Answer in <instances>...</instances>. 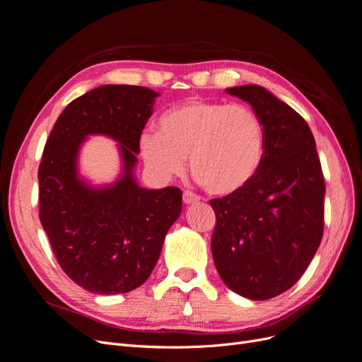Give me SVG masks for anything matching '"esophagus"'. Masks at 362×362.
I'll return each mask as SVG.
<instances>
[{"label":"esophagus","instance_id":"esophagus-1","mask_svg":"<svg viewBox=\"0 0 362 362\" xmlns=\"http://www.w3.org/2000/svg\"><path fill=\"white\" fill-rule=\"evenodd\" d=\"M199 199H201V196H198V194L190 192V190H185V192L182 193V201H184V204H187V205L198 202Z\"/></svg>","mask_w":362,"mask_h":362}]
</instances>
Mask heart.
<instances>
[{"label": "heart", "instance_id": "b5f03b06", "mask_svg": "<svg viewBox=\"0 0 362 362\" xmlns=\"http://www.w3.org/2000/svg\"><path fill=\"white\" fill-rule=\"evenodd\" d=\"M148 168L169 180L190 158L193 178L213 194L245 189L266 156V128L247 105L190 100L158 119V133L140 137Z\"/></svg>", "mask_w": 362, "mask_h": 362}]
</instances>
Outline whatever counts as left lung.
Returning <instances> with one entry per match:
<instances>
[{"mask_svg": "<svg viewBox=\"0 0 362 362\" xmlns=\"http://www.w3.org/2000/svg\"><path fill=\"white\" fill-rule=\"evenodd\" d=\"M249 103L266 128V156L245 189L211 199V250L226 286L252 300L291 288L323 237L325 180L305 119L257 84L226 89Z\"/></svg>", "mask_w": 362, "mask_h": 362, "instance_id": "left-lung-1", "label": "left lung"}]
</instances>
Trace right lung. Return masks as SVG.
<instances>
[{"label": "right lung", "mask_w": 362, "mask_h": 362, "mask_svg": "<svg viewBox=\"0 0 362 362\" xmlns=\"http://www.w3.org/2000/svg\"><path fill=\"white\" fill-rule=\"evenodd\" d=\"M157 92L141 86L107 84L74 100L59 116L39 166V217L63 272L87 291L128 293L154 270L164 237L181 214L182 192L149 190L134 178L140 136ZM119 144L123 172L104 188L78 175L87 135Z\"/></svg>", "instance_id": "add662e5"}]
</instances>
